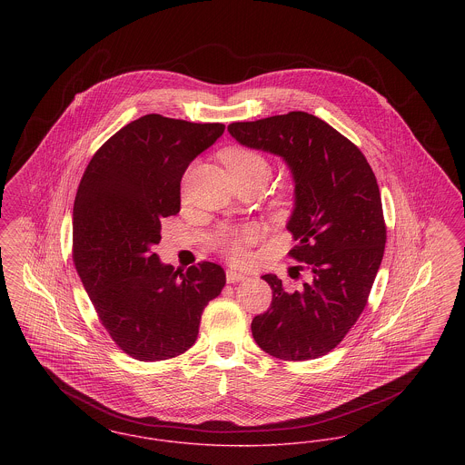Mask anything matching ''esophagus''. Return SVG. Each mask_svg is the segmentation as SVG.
<instances>
[{
	"mask_svg": "<svg viewBox=\"0 0 465 465\" xmlns=\"http://www.w3.org/2000/svg\"><path fill=\"white\" fill-rule=\"evenodd\" d=\"M225 279H227L229 283H234V282H243V280H247V275L238 273V272H234V270H227V272H225Z\"/></svg>",
	"mask_w": 465,
	"mask_h": 465,
	"instance_id": "obj_1",
	"label": "esophagus"
}]
</instances>
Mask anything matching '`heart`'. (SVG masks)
<instances>
[{"label":"heart","mask_w":465,"mask_h":465,"mask_svg":"<svg viewBox=\"0 0 465 465\" xmlns=\"http://www.w3.org/2000/svg\"><path fill=\"white\" fill-rule=\"evenodd\" d=\"M223 163L227 165L232 180L242 176H264L270 178V163L264 156L245 148H231L223 152ZM253 240V229H225L218 236V247L222 248L232 261H242L247 255V243Z\"/></svg>","instance_id":"obj_1"}]
</instances>
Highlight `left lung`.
I'll return each mask as SVG.
<instances>
[{"label": "left lung", "instance_id": "left-lung-1", "mask_svg": "<svg viewBox=\"0 0 465 465\" xmlns=\"http://www.w3.org/2000/svg\"><path fill=\"white\" fill-rule=\"evenodd\" d=\"M227 130L242 146L280 156L291 171L294 204L285 227L298 245L289 253L310 270L294 291L273 273L262 275L273 300L252 321L253 341L280 360L324 356L365 309L382 261L386 225L377 180L349 139L309 113Z\"/></svg>", "mask_w": 465, "mask_h": 465}]
</instances>
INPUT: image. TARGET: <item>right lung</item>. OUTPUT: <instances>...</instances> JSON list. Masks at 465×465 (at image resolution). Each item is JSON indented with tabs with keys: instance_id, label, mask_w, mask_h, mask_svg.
Wrapping results in <instances>:
<instances>
[{
	"instance_id": "obj_1",
	"label": "right lung",
	"mask_w": 465,
	"mask_h": 465,
	"mask_svg": "<svg viewBox=\"0 0 465 465\" xmlns=\"http://www.w3.org/2000/svg\"><path fill=\"white\" fill-rule=\"evenodd\" d=\"M225 124L146 114L118 130L88 163L74 203V262L94 310L139 361L193 345L204 307L225 285L215 262L186 272L153 253L160 220L180 212L186 167Z\"/></svg>"
}]
</instances>
